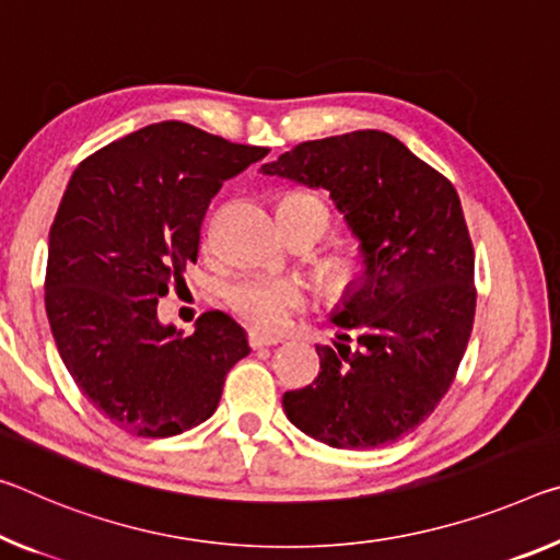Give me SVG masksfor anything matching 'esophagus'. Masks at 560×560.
I'll list each match as a JSON object with an SVG mask.
<instances>
[{
  "mask_svg": "<svg viewBox=\"0 0 560 560\" xmlns=\"http://www.w3.org/2000/svg\"><path fill=\"white\" fill-rule=\"evenodd\" d=\"M273 343H279L277 336H266L259 331L248 334V346H252V349H264V346H273Z\"/></svg>",
  "mask_w": 560,
  "mask_h": 560,
  "instance_id": "obj_1",
  "label": "esophagus"
}]
</instances>
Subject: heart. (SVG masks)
<instances>
[{
  "instance_id": "b5f03b06",
  "label": "heart",
  "mask_w": 560,
  "mask_h": 560,
  "mask_svg": "<svg viewBox=\"0 0 560 560\" xmlns=\"http://www.w3.org/2000/svg\"><path fill=\"white\" fill-rule=\"evenodd\" d=\"M279 211H301L318 219L326 232L328 209L314 194H289L283 197ZM361 266L353 259H331L324 264V283L331 294H346L359 281ZM226 304L248 326L261 331H277L289 322L291 314L306 306L304 287L296 279L271 277V273H244L226 289Z\"/></svg>"
}]
</instances>
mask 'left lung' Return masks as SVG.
I'll return each mask as SVG.
<instances>
[{
    "label": "left lung",
    "instance_id": "1",
    "mask_svg": "<svg viewBox=\"0 0 560 560\" xmlns=\"http://www.w3.org/2000/svg\"><path fill=\"white\" fill-rule=\"evenodd\" d=\"M264 174L331 194L363 256L334 316L341 343L316 346L322 371L283 394V411L326 446L394 443L436 411L474 331V244L454 184L376 129L304 141Z\"/></svg>",
    "mask_w": 560,
    "mask_h": 560
}]
</instances>
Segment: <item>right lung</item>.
Listing matches in <instances>:
<instances>
[{
	"instance_id": "add662e5",
	"label": "right lung",
	"mask_w": 560,
	"mask_h": 560,
	"mask_svg": "<svg viewBox=\"0 0 560 560\" xmlns=\"http://www.w3.org/2000/svg\"><path fill=\"white\" fill-rule=\"evenodd\" d=\"M269 154L191 124H152L74 168L49 229L44 304L59 357L92 406L141 439L189 431L217 411L248 353L232 316L207 312L191 336L156 318L186 289L221 184Z\"/></svg>"
}]
</instances>
